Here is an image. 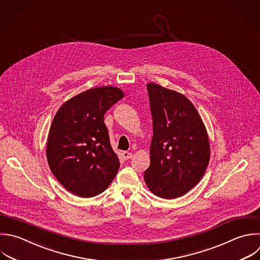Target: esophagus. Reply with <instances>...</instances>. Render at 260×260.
Here are the masks:
<instances>
[{"instance_id": "34e87169", "label": "esophagus", "mask_w": 260, "mask_h": 260, "mask_svg": "<svg viewBox=\"0 0 260 260\" xmlns=\"http://www.w3.org/2000/svg\"><path fill=\"white\" fill-rule=\"evenodd\" d=\"M122 156H123V158L124 159H129L131 156H132V154H131V152H129V151H123L122 152Z\"/></svg>"}]
</instances>
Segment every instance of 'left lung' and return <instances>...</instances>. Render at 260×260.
<instances>
[{"label": "left lung", "instance_id": "8db88e82", "mask_svg": "<svg viewBox=\"0 0 260 260\" xmlns=\"http://www.w3.org/2000/svg\"><path fill=\"white\" fill-rule=\"evenodd\" d=\"M146 87L153 135L144 181L156 196L177 198L192 189L206 171L210 154L207 132L186 96L155 83Z\"/></svg>", "mask_w": 260, "mask_h": 260}]
</instances>
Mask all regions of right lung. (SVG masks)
I'll return each instance as SVG.
<instances>
[{
    "mask_svg": "<svg viewBox=\"0 0 260 260\" xmlns=\"http://www.w3.org/2000/svg\"><path fill=\"white\" fill-rule=\"evenodd\" d=\"M124 96L121 89H88L57 112L48 138L47 157L52 173L71 193L93 197L116 177L120 161L114 152L104 116Z\"/></svg>",
    "mask_w": 260,
    "mask_h": 260,
    "instance_id": "obj_1",
    "label": "right lung"
}]
</instances>
